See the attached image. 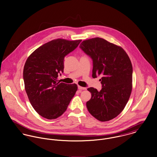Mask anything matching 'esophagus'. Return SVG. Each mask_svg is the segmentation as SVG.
I'll list each match as a JSON object with an SVG mask.
<instances>
[{
    "instance_id": "obj_1",
    "label": "esophagus",
    "mask_w": 157,
    "mask_h": 157,
    "mask_svg": "<svg viewBox=\"0 0 157 157\" xmlns=\"http://www.w3.org/2000/svg\"><path fill=\"white\" fill-rule=\"evenodd\" d=\"M78 89H80V90H85V89H86V87H82V86H78Z\"/></svg>"
}]
</instances>
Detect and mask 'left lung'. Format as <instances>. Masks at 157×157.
Listing matches in <instances>:
<instances>
[{"label":"left lung","instance_id":"obj_1","mask_svg":"<svg viewBox=\"0 0 157 157\" xmlns=\"http://www.w3.org/2000/svg\"><path fill=\"white\" fill-rule=\"evenodd\" d=\"M80 48L93 62L92 77L101 75L102 89H87L89 112L101 122L113 119L125 108L132 90V67L124 50L101 38L83 41Z\"/></svg>","mask_w":157,"mask_h":157}]
</instances>
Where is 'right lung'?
Instances as JSON below:
<instances>
[{"mask_svg": "<svg viewBox=\"0 0 157 157\" xmlns=\"http://www.w3.org/2000/svg\"><path fill=\"white\" fill-rule=\"evenodd\" d=\"M81 41L52 40L35 50L25 63L26 94L35 110L44 118L54 119L63 114L77 90L76 84L59 83L56 79L63 72L64 58Z\"/></svg>", "mask_w": 157, "mask_h": 157, "instance_id": "1", "label": "right lung"}]
</instances>
